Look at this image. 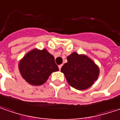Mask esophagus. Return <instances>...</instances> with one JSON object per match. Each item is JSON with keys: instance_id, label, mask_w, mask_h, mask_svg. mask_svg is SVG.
Segmentation results:
<instances>
[{"instance_id": "esophagus-1", "label": "esophagus", "mask_w": 120, "mask_h": 120, "mask_svg": "<svg viewBox=\"0 0 120 120\" xmlns=\"http://www.w3.org/2000/svg\"><path fill=\"white\" fill-rule=\"evenodd\" d=\"M62 64H60V65L58 66V68H59V70L61 69V68H62Z\"/></svg>"}]
</instances>
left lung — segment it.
Wrapping results in <instances>:
<instances>
[{"label": "left lung", "mask_w": 120, "mask_h": 120, "mask_svg": "<svg viewBox=\"0 0 120 120\" xmlns=\"http://www.w3.org/2000/svg\"><path fill=\"white\" fill-rule=\"evenodd\" d=\"M68 62L62 66L61 72L70 86L85 90L93 85L99 74L98 66L85 55L73 52L67 57Z\"/></svg>", "instance_id": "1"}]
</instances>
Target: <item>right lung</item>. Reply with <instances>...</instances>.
I'll use <instances>...</instances> for the list:
<instances>
[{
	"instance_id": "add662e5",
	"label": "right lung",
	"mask_w": 120,
	"mask_h": 120,
	"mask_svg": "<svg viewBox=\"0 0 120 120\" xmlns=\"http://www.w3.org/2000/svg\"><path fill=\"white\" fill-rule=\"evenodd\" d=\"M19 69L25 81L37 86L43 85L53 72L59 70L54 57L45 49L30 51L19 62Z\"/></svg>"
}]
</instances>
